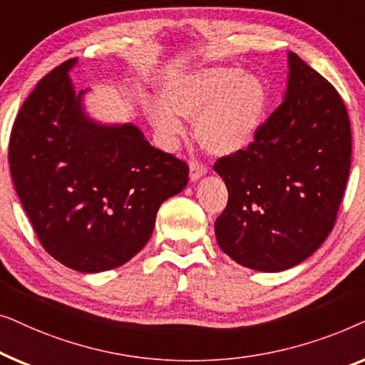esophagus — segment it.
I'll return each instance as SVG.
<instances>
[{"instance_id":"esophagus-1","label":"esophagus","mask_w":365,"mask_h":365,"mask_svg":"<svg viewBox=\"0 0 365 365\" xmlns=\"http://www.w3.org/2000/svg\"><path fill=\"white\" fill-rule=\"evenodd\" d=\"M204 174H206V168H204L201 163H189V178H191V181H197V179H201L204 176Z\"/></svg>"}]
</instances>
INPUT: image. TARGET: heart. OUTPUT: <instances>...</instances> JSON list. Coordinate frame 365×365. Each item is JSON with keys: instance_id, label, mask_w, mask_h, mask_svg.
Wrapping results in <instances>:
<instances>
[{"instance_id": "1", "label": "heart", "mask_w": 365, "mask_h": 365, "mask_svg": "<svg viewBox=\"0 0 365 365\" xmlns=\"http://www.w3.org/2000/svg\"><path fill=\"white\" fill-rule=\"evenodd\" d=\"M160 103H149L146 116L159 136H182L179 118L196 119V138L214 156H229L247 148L262 126L267 88L257 74L212 66L179 73L159 86Z\"/></svg>"}]
</instances>
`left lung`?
I'll list each match as a JSON object with an SVG mask.
<instances>
[{"label": "left lung", "instance_id": "obj_1", "mask_svg": "<svg viewBox=\"0 0 365 365\" xmlns=\"http://www.w3.org/2000/svg\"><path fill=\"white\" fill-rule=\"evenodd\" d=\"M284 101L246 149L219 158L227 186L219 247L244 267L279 272L321 247L336 222L351 169L347 109L336 88L289 53Z\"/></svg>", "mask_w": 365, "mask_h": 365}]
</instances>
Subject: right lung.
<instances>
[{"label": "right lung", "instance_id": "1", "mask_svg": "<svg viewBox=\"0 0 365 365\" xmlns=\"http://www.w3.org/2000/svg\"><path fill=\"white\" fill-rule=\"evenodd\" d=\"M68 59L36 84L9 138V171L34 232L79 272L123 266L151 237L161 204L187 184V164L134 124H99L74 93Z\"/></svg>", "mask_w": 365, "mask_h": 365}]
</instances>
